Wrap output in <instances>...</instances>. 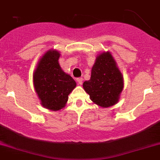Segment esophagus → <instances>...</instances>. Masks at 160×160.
I'll list each match as a JSON object with an SVG mask.
<instances>
[{"mask_svg": "<svg viewBox=\"0 0 160 160\" xmlns=\"http://www.w3.org/2000/svg\"><path fill=\"white\" fill-rule=\"evenodd\" d=\"M82 78H77V82L79 85H82Z\"/></svg>", "mask_w": 160, "mask_h": 160, "instance_id": "34e87169", "label": "esophagus"}]
</instances>
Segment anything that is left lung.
Returning <instances> with one entry per match:
<instances>
[{"mask_svg":"<svg viewBox=\"0 0 160 160\" xmlns=\"http://www.w3.org/2000/svg\"><path fill=\"white\" fill-rule=\"evenodd\" d=\"M83 88L99 106L108 108L118 103L123 89V78L109 51L96 57L91 78L83 82Z\"/></svg>","mask_w":160,"mask_h":160,"instance_id":"left-lung-1","label":"left lung"}]
</instances>
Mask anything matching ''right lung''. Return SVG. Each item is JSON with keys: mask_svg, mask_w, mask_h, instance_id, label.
<instances>
[{"mask_svg": "<svg viewBox=\"0 0 160 160\" xmlns=\"http://www.w3.org/2000/svg\"><path fill=\"white\" fill-rule=\"evenodd\" d=\"M59 55L55 50L46 52L33 72L34 88L41 104L54 111L65 106L68 95L76 88V82L59 66Z\"/></svg>", "mask_w": 160, "mask_h": 160, "instance_id": "right-lung-1", "label": "right lung"}]
</instances>
